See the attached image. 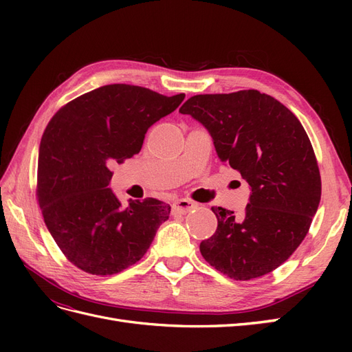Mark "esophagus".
Listing matches in <instances>:
<instances>
[{"label": "esophagus", "instance_id": "1", "mask_svg": "<svg viewBox=\"0 0 352 352\" xmlns=\"http://www.w3.org/2000/svg\"><path fill=\"white\" fill-rule=\"evenodd\" d=\"M195 207H197V204H195L194 201H190V199H179V201L175 202V206H173L175 211L179 212V214H186L188 211H190V210L195 208Z\"/></svg>", "mask_w": 352, "mask_h": 352}]
</instances>
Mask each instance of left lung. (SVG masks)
<instances>
[{"label":"left lung","mask_w":352,"mask_h":352,"mask_svg":"<svg viewBox=\"0 0 352 352\" xmlns=\"http://www.w3.org/2000/svg\"><path fill=\"white\" fill-rule=\"evenodd\" d=\"M189 114L212 138L221 163L250 186L242 216L212 207L217 230L199 251L235 280L278 269L300 247L320 204L322 180L310 140L295 114L255 89L190 97Z\"/></svg>","instance_id":"obj_1"}]
</instances>
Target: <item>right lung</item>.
<instances>
[{
	"label": "right lung",
	"mask_w": 352,
	"mask_h": 352,
	"mask_svg": "<svg viewBox=\"0 0 352 352\" xmlns=\"http://www.w3.org/2000/svg\"><path fill=\"white\" fill-rule=\"evenodd\" d=\"M185 94L164 97L133 85H105L60 109L42 135L38 201L61 252L80 270L107 276L140 261L168 219L155 198L123 206L109 188L111 166L141 151L146 131Z\"/></svg>",
	"instance_id": "right-lung-1"
}]
</instances>
